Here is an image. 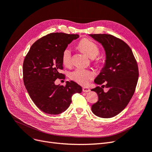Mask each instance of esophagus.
<instances>
[{"instance_id":"34e87169","label":"esophagus","mask_w":152,"mask_h":152,"mask_svg":"<svg viewBox=\"0 0 152 152\" xmlns=\"http://www.w3.org/2000/svg\"><path fill=\"white\" fill-rule=\"evenodd\" d=\"M82 91H83L84 93H88V92L90 91V89L87 87H84L83 88H82Z\"/></svg>"}]
</instances>
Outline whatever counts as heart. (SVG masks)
Instances as JSON below:
<instances>
[{"mask_svg": "<svg viewBox=\"0 0 152 152\" xmlns=\"http://www.w3.org/2000/svg\"><path fill=\"white\" fill-rule=\"evenodd\" d=\"M79 48L87 57L94 59L99 53L98 44L93 40L84 39H82L79 44ZM62 62L66 66H69L72 64V50L70 47L64 49L62 54ZM94 77V73L89 70L82 68H77L72 72L70 77L72 80L80 85H87Z\"/></svg>", "mask_w": 152, "mask_h": 152, "instance_id": "heart-1", "label": "heart"}]
</instances>
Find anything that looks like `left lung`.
Returning a JSON list of instances; mask_svg holds the SVG:
<instances>
[{
	"instance_id": "left-lung-1",
	"label": "left lung",
	"mask_w": 152,
	"mask_h": 152,
	"mask_svg": "<svg viewBox=\"0 0 152 152\" xmlns=\"http://www.w3.org/2000/svg\"><path fill=\"white\" fill-rule=\"evenodd\" d=\"M102 44L105 51V61L94 83L102 85L91 91L98 95V101L92 105L95 115L111 118L125 108L134 93L139 72L137 64L129 46L123 40L108 34H91ZM109 89L104 93L102 88Z\"/></svg>"
}]
</instances>
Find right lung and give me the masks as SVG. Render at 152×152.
Masks as SVG:
<instances>
[{
	"mask_svg": "<svg viewBox=\"0 0 152 152\" xmlns=\"http://www.w3.org/2000/svg\"><path fill=\"white\" fill-rule=\"evenodd\" d=\"M77 34L52 33L37 40L31 45L23 65V82L31 100L41 111L59 114L70 107L72 96L80 93L82 88L76 82H66V86L56 85L63 79L62 54Z\"/></svg>",
	"mask_w": 152,
	"mask_h": 152,
	"instance_id": "obj_1",
	"label": "right lung"
}]
</instances>
